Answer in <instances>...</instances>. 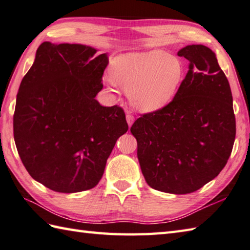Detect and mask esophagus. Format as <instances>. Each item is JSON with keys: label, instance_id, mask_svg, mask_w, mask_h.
Instances as JSON below:
<instances>
[{"label": "esophagus", "instance_id": "34e87169", "mask_svg": "<svg viewBox=\"0 0 250 250\" xmlns=\"http://www.w3.org/2000/svg\"><path fill=\"white\" fill-rule=\"evenodd\" d=\"M126 121H127V124H128V126L130 127V126L132 125V123H134V121H135L134 115L130 114V113H127V115H126Z\"/></svg>", "mask_w": 250, "mask_h": 250}]
</instances>
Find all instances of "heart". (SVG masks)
<instances>
[{
  "label": "heart",
  "instance_id": "b5f03b06",
  "mask_svg": "<svg viewBox=\"0 0 250 250\" xmlns=\"http://www.w3.org/2000/svg\"><path fill=\"white\" fill-rule=\"evenodd\" d=\"M185 68L176 56L162 50L129 53L115 58L111 67V79L106 84L112 91L116 84L128 93L131 105L141 112H152L174 98L183 80Z\"/></svg>",
  "mask_w": 250,
  "mask_h": 250
}]
</instances>
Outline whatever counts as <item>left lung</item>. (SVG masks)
I'll list each match as a JSON object with an SVG mask.
<instances>
[{"instance_id":"obj_1","label":"left lung","mask_w":250,"mask_h":250,"mask_svg":"<svg viewBox=\"0 0 250 250\" xmlns=\"http://www.w3.org/2000/svg\"><path fill=\"white\" fill-rule=\"evenodd\" d=\"M178 56L190 64L174 99L142 114L130 131L147 185L187 194L220 174L231 155L236 124L230 84L215 53L188 45Z\"/></svg>"}]
</instances>
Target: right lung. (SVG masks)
Here are the masks:
<instances>
[{"label": "right lung", "instance_id": "right-lung-1", "mask_svg": "<svg viewBox=\"0 0 250 250\" xmlns=\"http://www.w3.org/2000/svg\"><path fill=\"white\" fill-rule=\"evenodd\" d=\"M82 44L39 46L23 76L14 113V139L22 164L48 189H93L119 137L128 130L124 110L95 99L108 56Z\"/></svg>", "mask_w": 250, "mask_h": 250}]
</instances>
